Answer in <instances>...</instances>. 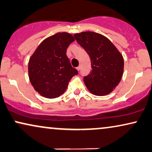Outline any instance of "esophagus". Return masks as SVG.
<instances>
[{"mask_svg": "<svg viewBox=\"0 0 152 152\" xmlns=\"http://www.w3.org/2000/svg\"><path fill=\"white\" fill-rule=\"evenodd\" d=\"M80 68H81V66H78V67H77V70H78V71H79V70H80Z\"/></svg>", "mask_w": 152, "mask_h": 152, "instance_id": "esophagus-1", "label": "esophagus"}]
</instances>
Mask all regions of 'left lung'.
Returning <instances> with one entry per match:
<instances>
[{
  "label": "left lung",
  "mask_w": 152,
  "mask_h": 152,
  "mask_svg": "<svg viewBox=\"0 0 152 152\" xmlns=\"http://www.w3.org/2000/svg\"><path fill=\"white\" fill-rule=\"evenodd\" d=\"M85 50L91 63V72L84 77L87 89L96 96L111 93L119 84L124 73V58L107 37L92 31L74 35Z\"/></svg>",
  "instance_id": "obj_1"
}]
</instances>
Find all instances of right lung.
<instances>
[{
  "label": "right lung",
  "instance_id": "add662e5",
  "mask_svg": "<svg viewBox=\"0 0 152 152\" xmlns=\"http://www.w3.org/2000/svg\"><path fill=\"white\" fill-rule=\"evenodd\" d=\"M75 41L72 34L57 33L45 39L31 55L28 77L31 85L40 96L58 98L64 93L69 81L78 74L66 56V50Z\"/></svg>",
  "mask_w": 152,
  "mask_h": 152
}]
</instances>
